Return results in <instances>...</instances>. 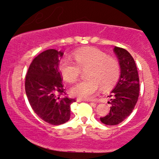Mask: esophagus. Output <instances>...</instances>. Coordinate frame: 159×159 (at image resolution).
<instances>
[{
  "label": "esophagus",
  "instance_id": "1",
  "mask_svg": "<svg viewBox=\"0 0 159 159\" xmlns=\"http://www.w3.org/2000/svg\"><path fill=\"white\" fill-rule=\"evenodd\" d=\"M77 102H88V101H87V100H86V99H83V98H77Z\"/></svg>",
  "mask_w": 159,
  "mask_h": 159
}]
</instances>
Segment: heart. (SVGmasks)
Masks as SVG:
<instances>
[{"label": "heart", "instance_id": "b5f03b06", "mask_svg": "<svg viewBox=\"0 0 159 159\" xmlns=\"http://www.w3.org/2000/svg\"><path fill=\"white\" fill-rule=\"evenodd\" d=\"M75 61L63 58L60 62L59 70L62 77L69 83H75L79 78L81 70L86 71L87 80L71 88V93L83 99H90L97 93L99 86L107 90L116 84L120 75L119 61L108 57L106 53L96 48L78 50L73 54Z\"/></svg>", "mask_w": 159, "mask_h": 159}]
</instances>
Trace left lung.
I'll return each instance as SVG.
<instances>
[{"label": "left lung", "mask_w": 159, "mask_h": 159, "mask_svg": "<svg viewBox=\"0 0 159 159\" xmlns=\"http://www.w3.org/2000/svg\"><path fill=\"white\" fill-rule=\"evenodd\" d=\"M114 52L120 66V75L117 84L111 91L110 112L100 118L105 125H117L127 118L135 106L140 90L139 78L132 56L125 49L115 46Z\"/></svg>", "instance_id": "obj_1"}]
</instances>
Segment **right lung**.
<instances>
[{
    "instance_id": "right-lung-1",
    "label": "right lung",
    "mask_w": 159,
    "mask_h": 159,
    "mask_svg": "<svg viewBox=\"0 0 159 159\" xmlns=\"http://www.w3.org/2000/svg\"><path fill=\"white\" fill-rule=\"evenodd\" d=\"M62 51L48 49L36 57L25 78V92L34 112L52 125L65 123L70 118V105L74 98H61L66 94L58 64Z\"/></svg>"
}]
</instances>
